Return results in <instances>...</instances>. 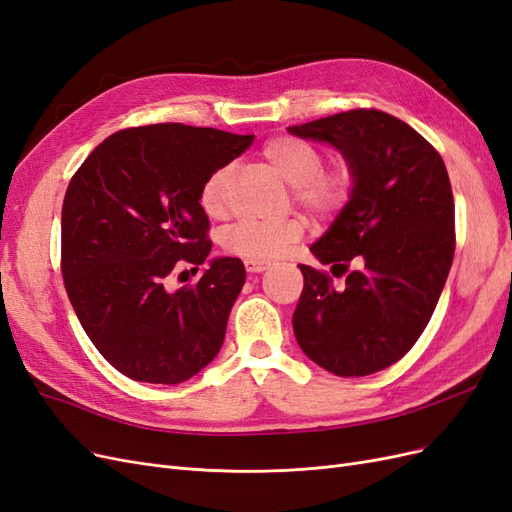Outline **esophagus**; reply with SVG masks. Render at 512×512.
<instances>
[{
    "mask_svg": "<svg viewBox=\"0 0 512 512\" xmlns=\"http://www.w3.org/2000/svg\"><path fill=\"white\" fill-rule=\"evenodd\" d=\"M267 269H269V262H265V260H254V258L245 260V271L247 273H262Z\"/></svg>",
    "mask_w": 512,
    "mask_h": 512,
    "instance_id": "esophagus-1",
    "label": "esophagus"
}]
</instances>
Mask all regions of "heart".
Instances as JSON below:
<instances>
[{
	"label": "heart",
	"mask_w": 512,
	"mask_h": 512,
	"mask_svg": "<svg viewBox=\"0 0 512 512\" xmlns=\"http://www.w3.org/2000/svg\"><path fill=\"white\" fill-rule=\"evenodd\" d=\"M262 156L290 188L294 198L318 215L342 209L350 196V175L344 168L322 170V153L297 136H277L262 149ZM230 166H220L200 188V207L209 215H220L228 198ZM303 235L301 220L258 222L241 220L224 232V247L230 254L269 260L282 256Z\"/></svg>",
	"instance_id": "heart-1"
}]
</instances>
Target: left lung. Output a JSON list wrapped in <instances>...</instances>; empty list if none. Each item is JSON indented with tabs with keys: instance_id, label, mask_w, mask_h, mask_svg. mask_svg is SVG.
Listing matches in <instances>:
<instances>
[{
	"instance_id": "8db88e82",
	"label": "left lung",
	"mask_w": 512,
	"mask_h": 512,
	"mask_svg": "<svg viewBox=\"0 0 512 512\" xmlns=\"http://www.w3.org/2000/svg\"><path fill=\"white\" fill-rule=\"evenodd\" d=\"M288 132L342 153L352 181L348 203L309 252L342 273L359 262L342 288L299 265L294 337L335 376L376 374L421 337L451 271L455 207L446 166L421 134L382 111L359 108Z\"/></svg>"
}]
</instances>
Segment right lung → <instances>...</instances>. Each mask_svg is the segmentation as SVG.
<instances>
[{
	"label": "right lung",
	"mask_w": 512,
	"mask_h": 512,
	"mask_svg": "<svg viewBox=\"0 0 512 512\" xmlns=\"http://www.w3.org/2000/svg\"><path fill=\"white\" fill-rule=\"evenodd\" d=\"M254 136L183 123L121 130L76 170L61 209V275L81 327L123 376L179 384L218 356L245 284L239 258H207L200 188ZM190 261L196 287L170 291Z\"/></svg>",
	"instance_id": "1"
}]
</instances>
